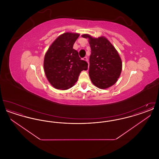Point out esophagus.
<instances>
[{"mask_svg": "<svg viewBox=\"0 0 159 159\" xmlns=\"http://www.w3.org/2000/svg\"><path fill=\"white\" fill-rule=\"evenodd\" d=\"M83 60L86 61L88 62V58H87V57H84V58H83Z\"/></svg>", "mask_w": 159, "mask_h": 159, "instance_id": "34e87169", "label": "esophagus"}]
</instances>
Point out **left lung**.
Here are the masks:
<instances>
[{"instance_id": "obj_1", "label": "left lung", "mask_w": 159, "mask_h": 159, "mask_svg": "<svg viewBox=\"0 0 159 159\" xmlns=\"http://www.w3.org/2000/svg\"><path fill=\"white\" fill-rule=\"evenodd\" d=\"M82 37L89 39L91 46L89 75L92 82L102 89L113 86L120 77L122 69L118 52L105 37L92 38L88 34Z\"/></svg>"}]
</instances>
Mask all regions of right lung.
I'll return each mask as SVG.
<instances>
[{
  "label": "right lung",
  "mask_w": 159,
  "mask_h": 159,
  "mask_svg": "<svg viewBox=\"0 0 159 159\" xmlns=\"http://www.w3.org/2000/svg\"><path fill=\"white\" fill-rule=\"evenodd\" d=\"M80 36L67 32L54 40L47 51L43 62L47 79L57 89L66 90L78 80L80 72L88 69V63L82 60L73 45Z\"/></svg>",
  "instance_id": "1"
}]
</instances>
